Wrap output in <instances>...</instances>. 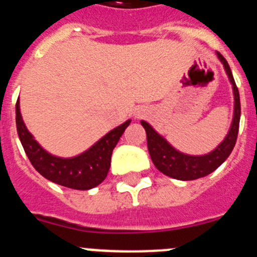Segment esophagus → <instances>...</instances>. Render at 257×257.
I'll return each mask as SVG.
<instances>
[{
    "label": "esophagus",
    "instance_id": "34e87169",
    "mask_svg": "<svg viewBox=\"0 0 257 257\" xmlns=\"http://www.w3.org/2000/svg\"><path fill=\"white\" fill-rule=\"evenodd\" d=\"M136 117H141V116H144V110H137L135 112Z\"/></svg>",
    "mask_w": 257,
    "mask_h": 257
}]
</instances>
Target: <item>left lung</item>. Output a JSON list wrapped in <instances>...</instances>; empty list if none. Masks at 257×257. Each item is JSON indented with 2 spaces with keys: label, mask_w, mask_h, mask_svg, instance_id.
<instances>
[{
  "label": "left lung",
  "mask_w": 257,
  "mask_h": 257,
  "mask_svg": "<svg viewBox=\"0 0 257 257\" xmlns=\"http://www.w3.org/2000/svg\"><path fill=\"white\" fill-rule=\"evenodd\" d=\"M216 55H217L218 61L221 62L222 66H224L227 79H229L231 88H233L234 95L233 120H231L230 128H229V132H227L224 140L218 144V146H216V149H213L211 153L204 154V155L184 154L172 146L166 138L159 135L149 122L141 120L142 126L146 131L147 149H149V154H150L154 166L162 173L172 178H176V180L191 181V180H196V178L209 175L213 171H216L229 158L234 146H235L240 119L239 91L236 88L233 73H231L226 59L220 53H216Z\"/></svg>",
  "instance_id": "8db88e82"
}]
</instances>
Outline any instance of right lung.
<instances>
[{
    "label": "right lung",
    "instance_id": "right-lung-1",
    "mask_svg": "<svg viewBox=\"0 0 257 257\" xmlns=\"http://www.w3.org/2000/svg\"><path fill=\"white\" fill-rule=\"evenodd\" d=\"M15 113L18 136L36 171L51 182L75 190L93 189L107 177L113 149L132 121L129 119L113 128L84 153L71 158H62L46 151L27 129L22 117L19 99L15 106Z\"/></svg>",
    "mask_w": 257,
    "mask_h": 257
}]
</instances>
